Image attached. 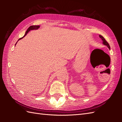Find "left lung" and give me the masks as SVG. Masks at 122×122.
I'll return each instance as SVG.
<instances>
[{
	"mask_svg": "<svg viewBox=\"0 0 122 122\" xmlns=\"http://www.w3.org/2000/svg\"><path fill=\"white\" fill-rule=\"evenodd\" d=\"M99 37L100 38L102 39V40L103 41V43L104 44L105 46H107L108 49H110V46L109 45V44H108V43L107 42V41H106V40L104 38V37H103V36H102L101 35H99Z\"/></svg>",
	"mask_w": 122,
	"mask_h": 122,
	"instance_id": "8db88e82",
	"label": "left lung"
}]
</instances>
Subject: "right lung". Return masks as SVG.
Listing matches in <instances>:
<instances>
[{
	"label": "right lung",
	"mask_w": 122,
	"mask_h": 122,
	"mask_svg": "<svg viewBox=\"0 0 122 122\" xmlns=\"http://www.w3.org/2000/svg\"><path fill=\"white\" fill-rule=\"evenodd\" d=\"M39 27H40V25H31V26L29 27V28H28V29H27V30L26 31V32H25V36H24V37H23L22 38H20L18 40H19L20 39H22L23 38H24L25 36H26L27 33H28V32H29L30 30H37V29H38V28H39ZM16 43H15V45H16Z\"/></svg>",
	"instance_id": "1"
}]
</instances>
